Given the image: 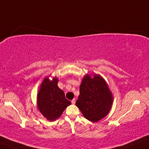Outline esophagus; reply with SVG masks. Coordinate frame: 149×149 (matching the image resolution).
<instances>
[{"label":"esophagus","mask_w":149,"mask_h":149,"mask_svg":"<svg viewBox=\"0 0 149 149\" xmlns=\"http://www.w3.org/2000/svg\"><path fill=\"white\" fill-rule=\"evenodd\" d=\"M71 102H72V104H74L75 102H76V99H75V98H74V99H72V100H71Z\"/></svg>","instance_id":"obj_1"}]
</instances>
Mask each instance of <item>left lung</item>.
<instances>
[{"instance_id": "1", "label": "left lung", "mask_w": 149, "mask_h": 149, "mask_svg": "<svg viewBox=\"0 0 149 149\" xmlns=\"http://www.w3.org/2000/svg\"><path fill=\"white\" fill-rule=\"evenodd\" d=\"M113 102L112 93L99 75H86L80 86L76 105L86 119L97 122L108 114Z\"/></svg>"}]
</instances>
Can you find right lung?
Returning <instances> with one entry per match:
<instances>
[{
	"label": "right lung",
	"instance_id": "obj_1",
	"mask_svg": "<svg viewBox=\"0 0 149 149\" xmlns=\"http://www.w3.org/2000/svg\"><path fill=\"white\" fill-rule=\"evenodd\" d=\"M58 79L52 81L47 77L41 84L38 94V108L48 120H54L60 116L66 107L71 104L65 93L57 85Z\"/></svg>",
	"mask_w": 149,
	"mask_h": 149
}]
</instances>
